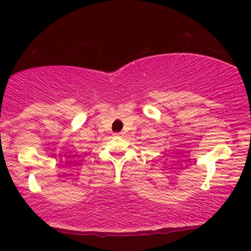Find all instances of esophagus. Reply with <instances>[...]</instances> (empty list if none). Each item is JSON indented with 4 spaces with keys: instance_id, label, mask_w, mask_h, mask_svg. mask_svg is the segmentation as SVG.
<instances>
[{
    "instance_id": "obj_1",
    "label": "esophagus",
    "mask_w": 251,
    "mask_h": 251,
    "mask_svg": "<svg viewBox=\"0 0 251 251\" xmlns=\"http://www.w3.org/2000/svg\"><path fill=\"white\" fill-rule=\"evenodd\" d=\"M116 136H123V132L121 131V132H118V133H115Z\"/></svg>"
}]
</instances>
